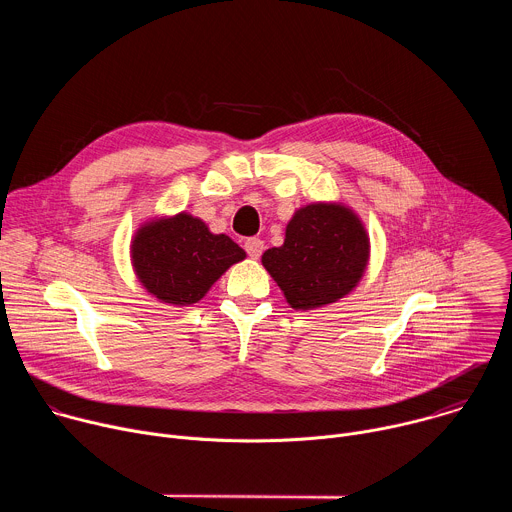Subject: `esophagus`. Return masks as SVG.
<instances>
[{
	"instance_id": "1",
	"label": "esophagus",
	"mask_w": 512,
	"mask_h": 512,
	"mask_svg": "<svg viewBox=\"0 0 512 512\" xmlns=\"http://www.w3.org/2000/svg\"><path fill=\"white\" fill-rule=\"evenodd\" d=\"M263 249H265V243H263L261 239L251 237V239L245 241V251H247V255H249L251 259H259L261 253H263Z\"/></svg>"
}]
</instances>
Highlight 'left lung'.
Returning <instances> with one entry per match:
<instances>
[{
  "instance_id": "obj_1",
  "label": "left lung",
  "mask_w": 512,
  "mask_h": 512,
  "mask_svg": "<svg viewBox=\"0 0 512 512\" xmlns=\"http://www.w3.org/2000/svg\"><path fill=\"white\" fill-rule=\"evenodd\" d=\"M369 251V235L350 208L316 202L296 210L283 245L267 249L261 263L291 308L314 310L350 294L367 269Z\"/></svg>"
}]
</instances>
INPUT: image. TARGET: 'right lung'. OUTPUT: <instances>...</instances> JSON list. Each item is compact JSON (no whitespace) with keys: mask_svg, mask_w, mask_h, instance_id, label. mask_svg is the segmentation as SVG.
Masks as SVG:
<instances>
[{"mask_svg":"<svg viewBox=\"0 0 512 512\" xmlns=\"http://www.w3.org/2000/svg\"><path fill=\"white\" fill-rule=\"evenodd\" d=\"M245 251L227 235H212L200 218L180 212L145 223L131 241V263L141 285L166 304L190 306Z\"/></svg>","mask_w":512,"mask_h":512,"instance_id":"right-lung-1","label":"right lung"}]
</instances>
